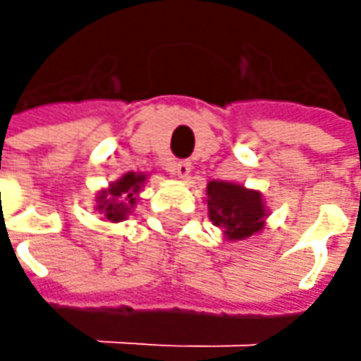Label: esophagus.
I'll use <instances>...</instances> for the list:
<instances>
[{"label": "esophagus", "instance_id": "34e87169", "mask_svg": "<svg viewBox=\"0 0 361 361\" xmlns=\"http://www.w3.org/2000/svg\"><path fill=\"white\" fill-rule=\"evenodd\" d=\"M171 173L174 176H178V178H187L190 174V162L188 160H176V162L171 164Z\"/></svg>", "mask_w": 361, "mask_h": 361}]
</instances>
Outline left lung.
Masks as SVG:
<instances>
[{
    "mask_svg": "<svg viewBox=\"0 0 361 361\" xmlns=\"http://www.w3.org/2000/svg\"><path fill=\"white\" fill-rule=\"evenodd\" d=\"M209 216L229 241H241L265 227L267 209L259 190H251L227 180L207 185Z\"/></svg>",
    "mask_w": 361,
    "mask_h": 361,
    "instance_id": "left-lung-1",
    "label": "left lung"
}]
</instances>
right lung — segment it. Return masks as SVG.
Instances as JSON below:
<instances>
[{
	"label": "right lung",
	"instance_id": "obj_1",
	"mask_svg": "<svg viewBox=\"0 0 361 361\" xmlns=\"http://www.w3.org/2000/svg\"><path fill=\"white\" fill-rule=\"evenodd\" d=\"M145 180L146 174L126 173L106 190L98 192L96 204H98V211L102 213L106 221L120 223L130 215L132 207L136 204V197L140 192V187L145 185Z\"/></svg>",
	"mask_w": 361,
	"mask_h": 361
}]
</instances>
